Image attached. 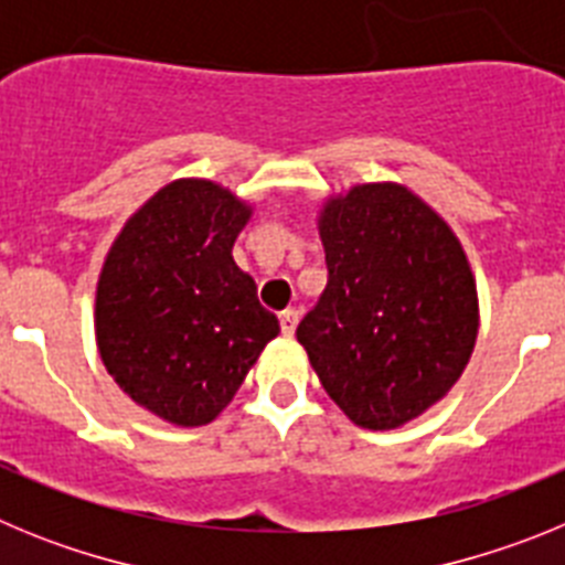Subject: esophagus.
Segmentation results:
<instances>
[{"label": "esophagus", "instance_id": "1", "mask_svg": "<svg viewBox=\"0 0 565 565\" xmlns=\"http://www.w3.org/2000/svg\"><path fill=\"white\" fill-rule=\"evenodd\" d=\"M297 322H299L297 308H288V311L279 313V328H282V333H286V337H291V333L297 331Z\"/></svg>", "mask_w": 565, "mask_h": 565}]
</instances>
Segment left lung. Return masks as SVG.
<instances>
[{"mask_svg":"<svg viewBox=\"0 0 565 565\" xmlns=\"http://www.w3.org/2000/svg\"><path fill=\"white\" fill-rule=\"evenodd\" d=\"M328 286L297 326L342 413L393 430L447 396L478 337V294L450 226L398 183H362L319 214Z\"/></svg>","mask_w":565,"mask_h":565,"instance_id":"left-lung-1","label":"left lung"}]
</instances>
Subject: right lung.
Segmentation results:
<instances>
[{"label": "right lung", "instance_id": "obj_1", "mask_svg": "<svg viewBox=\"0 0 565 565\" xmlns=\"http://www.w3.org/2000/svg\"><path fill=\"white\" fill-rule=\"evenodd\" d=\"M252 209L212 181H174L129 217L102 268L96 339L135 404L201 427L279 333L232 246Z\"/></svg>", "mask_w": 565, "mask_h": 565}]
</instances>
